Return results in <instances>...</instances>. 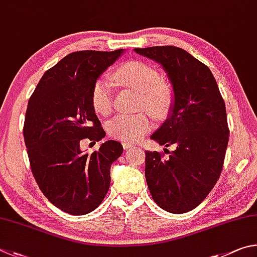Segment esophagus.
Wrapping results in <instances>:
<instances>
[{
    "mask_svg": "<svg viewBox=\"0 0 257 257\" xmlns=\"http://www.w3.org/2000/svg\"><path fill=\"white\" fill-rule=\"evenodd\" d=\"M133 147H134V146L131 145V143H126V142L123 143V148H124V150H126V151L133 149Z\"/></svg>",
    "mask_w": 257,
    "mask_h": 257,
    "instance_id": "esophagus-1",
    "label": "esophagus"
}]
</instances>
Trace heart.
<instances>
[{
  "label": "heart",
  "mask_w": 257,
  "mask_h": 257,
  "mask_svg": "<svg viewBox=\"0 0 257 257\" xmlns=\"http://www.w3.org/2000/svg\"><path fill=\"white\" fill-rule=\"evenodd\" d=\"M117 83L140 92L141 105L156 116H164L172 102V91L160 81L155 67L141 61H128L114 72ZM91 105L98 115L106 116L112 108V85L106 78L96 81L91 91ZM152 121L147 114L118 115L107 126L108 134L123 142H137L151 128Z\"/></svg>",
  "instance_id": "b5f03b06"
}]
</instances>
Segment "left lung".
Masks as SVG:
<instances>
[{
  "mask_svg": "<svg viewBox=\"0 0 257 257\" xmlns=\"http://www.w3.org/2000/svg\"><path fill=\"white\" fill-rule=\"evenodd\" d=\"M134 52L163 66L173 87L167 119L150 138L176 148L166 159L146 151L148 187L161 209L185 213L209 195L221 174L229 136L226 106L209 67L190 53L175 46Z\"/></svg>",
  "mask_w": 257,
  "mask_h": 257,
  "instance_id": "1",
  "label": "left lung"
}]
</instances>
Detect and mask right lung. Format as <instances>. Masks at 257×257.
<instances>
[{
  "mask_svg": "<svg viewBox=\"0 0 257 257\" xmlns=\"http://www.w3.org/2000/svg\"><path fill=\"white\" fill-rule=\"evenodd\" d=\"M124 49L81 51L44 73L27 107L24 139L34 177L47 200L73 215L90 213L106 196L110 167L123 154L106 141L91 155L80 142H98L106 133L91 105L93 84Z\"/></svg>",
  "mask_w": 257,
  "mask_h": 257,
  "instance_id": "1",
  "label": "right lung"
}]
</instances>
